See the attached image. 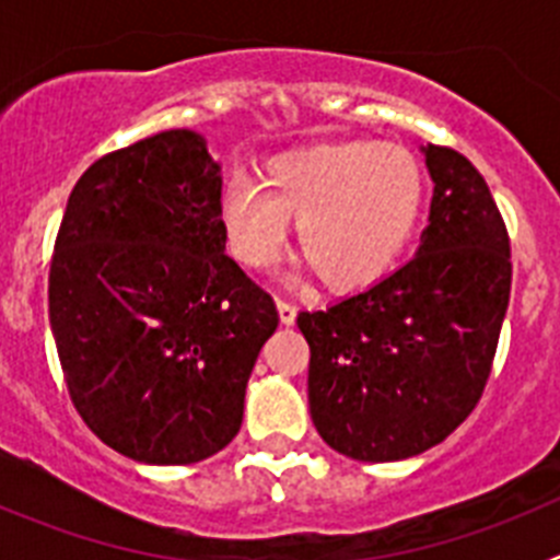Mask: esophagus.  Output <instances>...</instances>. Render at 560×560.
<instances>
[{"label": "esophagus", "instance_id": "34e87169", "mask_svg": "<svg viewBox=\"0 0 560 560\" xmlns=\"http://www.w3.org/2000/svg\"><path fill=\"white\" fill-rule=\"evenodd\" d=\"M277 311H280V323L294 325L296 323V305L285 303V300H277Z\"/></svg>", "mask_w": 560, "mask_h": 560}]
</instances>
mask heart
Here are the masks:
<instances>
[{
    "label": "heart",
    "mask_w": 560,
    "mask_h": 560,
    "mask_svg": "<svg viewBox=\"0 0 560 560\" xmlns=\"http://www.w3.org/2000/svg\"><path fill=\"white\" fill-rule=\"evenodd\" d=\"M257 185L230 179L219 215L232 255L255 271L280 260L296 221V249L336 294L364 291L395 269L427 199L418 156L393 142L345 140L269 160Z\"/></svg>",
    "instance_id": "obj_1"
}]
</instances>
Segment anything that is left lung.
<instances>
[{
    "mask_svg": "<svg viewBox=\"0 0 560 560\" xmlns=\"http://www.w3.org/2000/svg\"><path fill=\"white\" fill-rule=\"evenodd\" d=\"M434 182L409 264L296 325L319 438L361 463L438 446L477 407L511 300V241L477 167L423 145Z\"/></svg>",
    "mask_w": 560,
    "mask_h": 560,
    "instance_id": "obj_1",
    "label": "left lung"
}]
</instances>
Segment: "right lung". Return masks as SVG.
I'll use <instances>...</instances> for the list:
<instances>
[{
    "label": "right lung",
    "mask_w": 560,
    "mask_h": 560,
    "mask_svg": "<svg viewBox=\"0 0 560 560\" xmlns=\"http://www.w3.org/2000/svg\"><path fill=\"white\" fill-rule=\"evenodd\" d=\"M221 165L190 128L106 153L72 187L49 266L69 398L114 452L190 465L230 446L275 300L226 255Z\"/></svg>",
    "instance_id": "add662e5"
}]
</instances>
